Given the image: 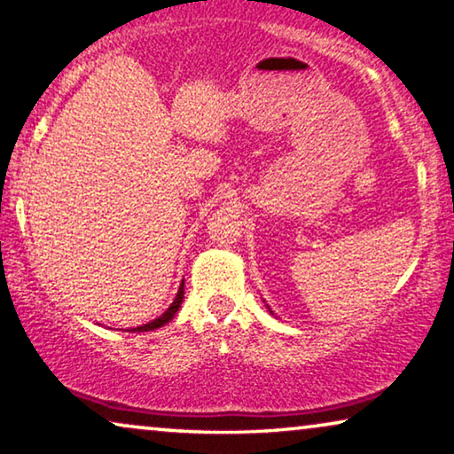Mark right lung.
<instances>
[{
  "label": "right lung",
  "instance_id": "add662e5",
  "mask_svg": "<svg viewBox=\"0 0 454 454\" xmlns=\"http://www.w3.org/2000/svg\"><path fill=\"white\" fill-rule=\"evenodd\" d=\"M183 296H184V282L181 284V288H178V292H176V298H175V302H172L168 309H166V312L164 315H160L158 318H154V321L152 323H148V325H142V327H136L133 329V333H139V331H152V329H158V327H162V325H166L168 321H172V317L176 315V310L181 309V302H183Z\"/></svg>",
  "mask_w": 454,
  "mask_h": 454
}]
</instances>
